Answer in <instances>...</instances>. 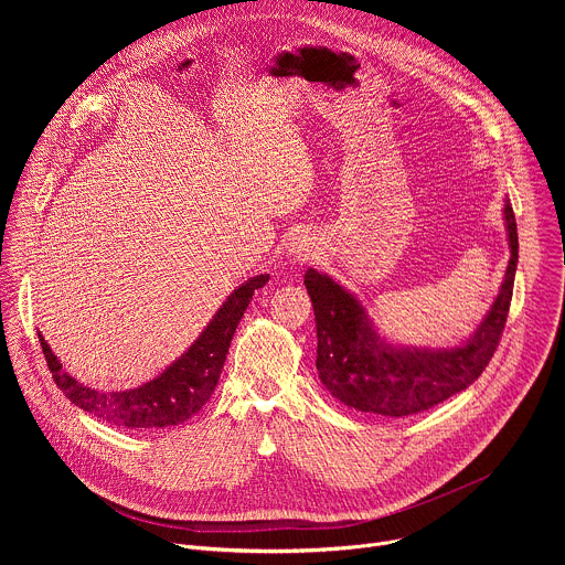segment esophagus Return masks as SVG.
Here are the masks:
<instances>
[{"instance_id": "34e87169", "label": "esophagus", "mask_w": 565, "mask_h": 565, "mask_svg": "<svg viewBox=\"0 0 565 565\" xmlns=\"http://www.w3.org/2000/svg\"><path fill=\"white\" fill-rule=\"evenodd\" d=\"M290 257L295 259V262H299V264H306V262H310V259H315V255H317V248H315V244L310 238H297L295 244L290 246Z\"/></svg>"}]
</instances>
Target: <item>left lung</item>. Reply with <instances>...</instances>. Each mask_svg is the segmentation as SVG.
I'll return each instance as SVG.
<instances>
[{
	"instance_id": "left-lung-1",
	"label": "left lung",
	"mask_w": 565,
	"mask_h": 565,
	"mask_svg": "<svg viewBox=\"0 0 565 565\" xmlns=\"http://www.w3.org/2000/svg\"><path fill=\"white\" fill-rule=\"evenodd\" d=\"M510 262L494 303L478 329L454 347L399 344L375 327L360 297L327 273L303 275L317 324V373L327 391L364 414L405 418L465 391L490 364L510 312L519 234L503 199Z\"/></svg>"
}]
</instances>
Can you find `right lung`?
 Returning <instances> with one entry per match:
<instances>
[{
	"label": "right lung",
	"instance_id": "1",
	"mask_svg": "<svg viewBox=\"0 0 565 565\" xmlns=\"http://www.w3.org/2000/svg\"><path fill=\"white\" fill-rule=\"evenodd\" d=\"M268 279L270 275H257L234 288L181 358L153 380L127 391H98L77 382L38 333L42 353L55 384L77 409L125 429L177 427L196 416L214 393L238 321Z\"/></svg>",
	"mask_w": 565,
	"mask_h": 565
}]
</instances>
